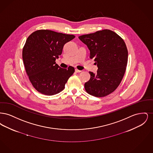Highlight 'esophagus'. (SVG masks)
Here are the masks:
<instances>
[{
    "label": "esophagus",
    "instance_id": "1",
    "mask_svg": "<svg viewBox=\"0 0 153 153\" xmlns=\"http://www.w3.org/2000/svg\"><path fill=\"white\" fill-rule=\"evenodd\" d=\"M75 72H76V73H80V72H81V71H80V70H78V69H75Z\"/></svg>",
    "mask_w": 153,
    "mask_h": 153
}]
</instances>
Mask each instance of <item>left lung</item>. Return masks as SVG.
<instances>
[{"instance_id":"left-lung-1","label":"left lung","mask_w":153,"mask_h":153,"mask_svg":"<svg viewBox=\"0 0 153 153\" xmlns=\"http://www.w3.org/2000/svg\"><path fill=\"white\" fill-rule=\"evenodd\" d=\"M87 46L90 58H94L98 69L89 72L90 80L85 83L88 94L104 97L113 92L123 77L128 61V51L123 39L115 32L103 30L79 36Z\"/></svg>"}]
</instances>
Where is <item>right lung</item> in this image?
Here are the masks:
<instances>
[{
	"label": "right lung",
	"mask_w": 153,
	"mask_h": 153,
	"mask_svg": "<svg viewBox=\"0 0 153 153\" xmlns=\"http://www.w3.org/2000/svg\"><path fill=\"white\" fill-rule=\"evenodd\" d=\"M74 38L48 30H37L27 38L22 58L30 81L38 92L51 96L64 89L74 68H62L55 61L61 54L64 45Z\"/></svg>",
	"instance_id": "right-lung-1"
}]
</instances>
